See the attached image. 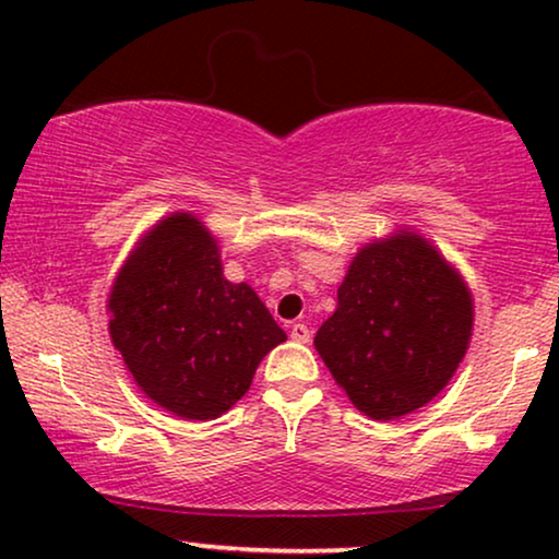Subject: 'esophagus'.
<instances>
[{"instance_id": "1", "label": "esophagus", "mask_w": 559, "mask_h": 559, "mask_svg": "<svg viewBox=\"0 0 559 559\" xmlns=\"http://www.w3.org/2000/svg\"><path fill=\"white\" fill-rule=\"evenodd\" d=\"M289 338L297 341V343H310L312 333H310V328L305 325V323H295L293 328H289Z\"/></svg>"}]
</instances>
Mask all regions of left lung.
<instances>
[{"mask_svg": "<svg viewBox=\"0 0 559 559\" xmlns=\"http://www.w3.org/2000/svg\"><path fill=\"white\" fill-rule=\"evenodd\" d=\"M471 335L461 272L425 236L400 228L356 251L338 308L312 343L358 412L396 419L448 386Z\"/></svg>", "mask_w": 559, "mask_h": 559, "instance_id": "8db88e82", "label": "left lung"}]
</instances>
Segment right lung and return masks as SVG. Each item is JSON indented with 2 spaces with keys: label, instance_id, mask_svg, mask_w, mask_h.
Returning <instances> with one entry per match:
<instances>
[{
  "label": "right lung",
  "instance_id": "1",
  "mask_svg": "<svg viewBox=\"0 0 559 559\" xmlns=\"http://www.w3.org/2000/svg\"><path fill=\"white\" fill-rule=\"evenodd\" d=\"M109 335L136 386L182 419H216L249 392L287 333L247 282H228L193 213L157 221L114 280Z\"/></svg>",
  "mask_w": 559,
  "mask_h": 559
}]
</instances>
